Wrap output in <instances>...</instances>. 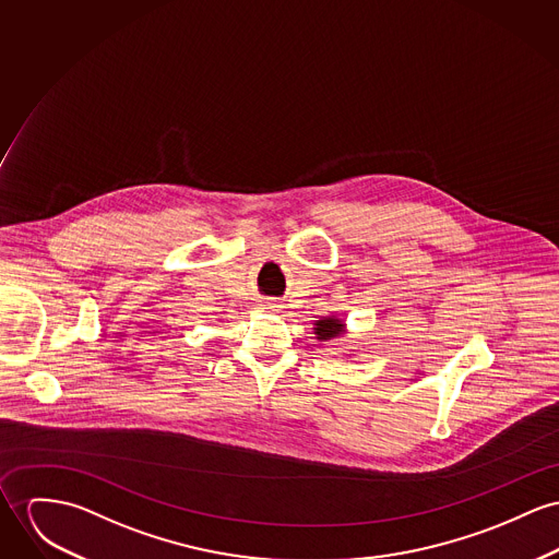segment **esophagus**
Returning a JSON list of instances; mask_svg holds the SVG:
<instances>
[{"instance_id": "obj_1", "label": "esophagus", "mask_w": 559, "mask_h": 559, "mask_svg": "<svg viewBox=\"0 0 559 559\" xmlns=\"http://www.w3.org/2000/svg\"><path fill=\"white\" fill-rule=\"evenodd\" d=\"M259 308H261V310H267V312H274V310L281 308V304L274 300H261L259 301Z\"/></svg>"}]
</instances>
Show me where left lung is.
I'll return each mask as SVG.
<instances>
[{
    "label": "left lung",
    "mask_w": 559,
    "mask_h": 559,
    "mask_svg": "<svg viewBox=\"0 0 559 559\" xmlns=\"http://www.w3.org/2000/svg\"><path fill=\"white\" fill-rule=\"evenodd\" d=\"M312 330H314V338L319 343H330V341H341L346 336V321L341 319L338 314H330V317H319L314 323H312ZM350 355V353H348Z\"/></svg>",
    "instance_id": "left-lung-1"
}]
</instances>
